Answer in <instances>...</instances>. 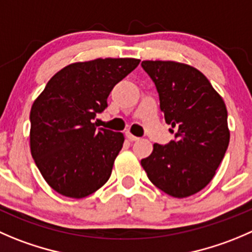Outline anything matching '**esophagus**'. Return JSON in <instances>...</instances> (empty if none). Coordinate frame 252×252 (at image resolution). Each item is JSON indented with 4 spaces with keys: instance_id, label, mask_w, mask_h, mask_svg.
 <instances>
[{
    "instance_id": "34e87169",
    "label": "esophagus",
    "mask_w": 252,
    "mask_h": 252,
    "mask_svg": "<svg viewBox=\"0 0 252 252\" xmlns=\"http://www.w3.org/2000/svg\"><path fill=\"white\" fill-rule=\"evenodd\" d=\"M126 138H128L130 141H136V140H139V139H140V138H138V136L133 135V134H131V133H129V131H126Z\"/></svg>"
}]
</instances>
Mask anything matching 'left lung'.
<instances>
[{
    "label": "left lung",
    "mask_w": 252,
    "mask_h": 252,
    "mask_svg": "<svg viewBox=\"0 0 252 252\" xmlns=\"http://www.w3.org/2000/svg\"><path fill=\"white\" fill-rule=\"evenodd\" d=\"M160 109L175 140L154 144L141 160L149 180L165 193L185 198L203 189L216 175L229 145L228 112L223 98L199 70L176 61L145 60Z\"/></svg>",
    "instance_id": "left-lung-1"
}]
</instances>
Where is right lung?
I'll return each mask as SVG.
<instances>
[{"mask_svg":"<svg viewBox=\"0 0 252 252\" xmlns=\"http://www.w3.org/2000/svg\"><path fill=\"white\" fill-rule=\"evenodd\" d=\"M140 60L96 59L56 72L31 109V153L54 191L84 198L111 177L124 143L122 133L92 123L107 98Z\"/></svg>","mask_w":252,"mask_h":252,"instance_id":"1","label":"right lung"}]
</instances>
